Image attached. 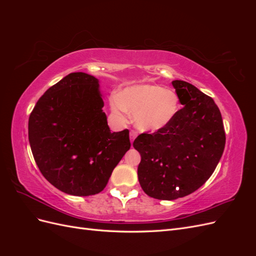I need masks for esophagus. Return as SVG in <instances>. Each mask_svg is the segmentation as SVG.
I'll use <instances>...</instances> for the list:
<instances>
[{
	"instance_id": "obj_1",
	"label": "esophagus",
	"mask_w": 256,
	"mask_h": 256,
	"mask_svg": "<svg viewBox=\"0 0 256 256\" xmlns=\"http://www.w3.org/2000/svg\"><path fill=\"white\" fill-rule=\"evenodd\" d=\"M130 142L131 143H134V138H136V136H138V134H136V131H134V130H131L130 131Z\"/></svg>"
}]
</instances>
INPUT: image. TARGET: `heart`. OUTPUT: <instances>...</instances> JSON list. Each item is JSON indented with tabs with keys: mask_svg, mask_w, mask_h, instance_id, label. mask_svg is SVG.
<instances>
[{
	"mask_svg": "<svg viewBox=\"0 0 256 256\" xmlns=\"http://www.w3.org/2000/svg\"><path fill=\"white\" fill-rule=\"evenodd\" d=\"M112 110L120 118L134 114L136 127L145 132H156L168 127L180 111L177 94L158 84H138L120 92L111 102Z\"/></svg>",
	"mask_w": 256,
	"mask_h": 256,
	"instance_id": "obj_1",
	"label": "heart"
}]
</instances>
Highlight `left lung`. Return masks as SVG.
I'll return each mask as SVG.
<instances>
[{"instance_id": "left-lung-1", "label": "left lung", "mask_w": 256, "mask_h": 256, "mask_svg": "<svg viewBox=\"0 0 256 256\" xmlns=\"http://www.w3.org/2000/svg\"><path fill=\"white\" fill-rule=\"evenodd\" d=\"M172 85L184 106L168 127L142 134L134 142L141 154L138 177L143 191L166 200L203 186L226 146L222 116L214 99L188 82L174 80Z\"/></svg>"}]
</instances>
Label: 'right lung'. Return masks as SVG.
Wrapping results in <instances>:
<instances>
[{
    "label": "right lung",
    "instance_id": "right-lung-1",
    "mask_svg": "<svg viewBox=\"0 0 256 256\" xmlns=\"http://www.w3.org/2000/svg\"><path fill=\"white\" fill-rule=\"evenodd\" d=\"M99 80L69 74L38 100L28 118V141L42 174L67 194L102 192L130 148L129 130L111 132Z\"/></svg>",
    "mask_w": 256,
    "mask_h": 256
}]
</instances>
